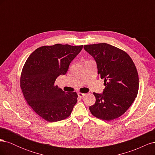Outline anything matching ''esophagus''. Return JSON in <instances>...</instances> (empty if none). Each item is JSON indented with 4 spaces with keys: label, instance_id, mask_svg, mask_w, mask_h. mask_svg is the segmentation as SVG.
Segmentation results:
<instances>
[{
    "label": "esophagus",
    "instance_id": "1",
    "mask_svg": "<svg viewBox=\"0 0 155 155\" xmlns=\"http://www.w3.org/2000/svg\"><path fill=\"white\" fill-rule=\"evenodd\" d=\"M78 96H79V97H83L86 94H84V93L78 92Z\"/></svg>",
    "mask_w": 155,
    "mask_h": 155
}]
</instances>
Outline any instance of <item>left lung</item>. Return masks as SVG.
<instances>
[{
	"mask_svg": "<svg viewBox=\"0 0 155 155\" xmlns=\"http://www.w3.org/2000/svg\"><path fill=\"white\" fill-rule=\"evenodd\" d=\"M94 59L97 73L104 79L102 94L94 92L96 103L89 109L97 118L110 121L124 114L137 97L139 79L137 68L124 50L107 43L84 46Z\"/></svg>",
	"mask_w": 155,
	"mask_h": 155,
	"instance_id": "obj_1",
	"label": "left lung"
}]
</instances>
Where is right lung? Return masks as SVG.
<instances>
[{"label": "right lung", "mask_w": 155, "mask_h": 155, "mask_svg": "<svg viewBox=\"0 0 155 155\" xmlns=\"http://www.w3.org/2000/svg\"><path fill=\"white\" fill-rule=\"evenodd\" d=\"M83 48V45L56 44L44 46L32 52L23 67L21 88L32 109L41 118L55 122L66 119L77 103L78 94L67 93L55 85L60 75Z\"/></svg>", "instance_id": "add662e5"}]
</instances>
